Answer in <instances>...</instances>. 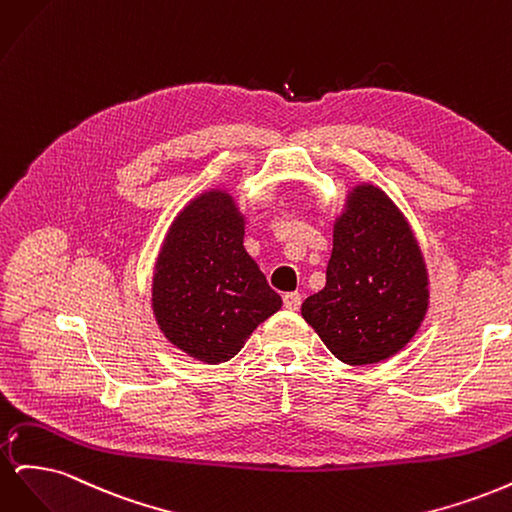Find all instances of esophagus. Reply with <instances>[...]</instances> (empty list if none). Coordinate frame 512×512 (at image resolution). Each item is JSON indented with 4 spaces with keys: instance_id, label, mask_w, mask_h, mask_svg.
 <instances>
[{
    "instance_id": "obj_1",
    "label": "esophagus",
    "mask_w": 512,
    "mask_h": 512,
    "mask_svg": "<svg viewBox=\"0 0 512 512\" xmlns=\"http://www.w3.org/2000/svg\"><path fill=\"white\" fill-rule=\"evenodd\" d=\"M301 303H303V294L301 292H286L284 294V307L286 309H299L301 307Z\"/></svg>"
}]
</instances>
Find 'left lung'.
<instances>
[{
    "label": "left lung",
    "mask_w": 512,
    "mask_h": 512,
    "mask_svg": "<svg viewBox=\"0 0 512 512\" xmlns=\"http://www.w3.org/2000/svg\"><path fill=\"white\" fill-rule=\"evenodd\" d=\"M427 309L429 273L406 215L378 185H352L333 220L327 286L301 316L342 363L376 365L412 342Z\"/></svg>",
    "instance_id": "8db88e82"
}]
</instances>
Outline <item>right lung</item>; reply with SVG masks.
<instances>
[{"label": "right lung", "instance_id": "1", "mask_svg": "<svg viewBox=\"0 0 512 512\" xmlns=\"http://www.w3.org/2000/svg\"><path fill=\"white\" fill-rule=\"evenodd\" d=\"M245 224L230 190L200 192L175 215L153 265L158 329L200 363L230 361L282 307L280 294L245 252Z\"/></svg>", "mask_w": 512, "mask_h": 512}]
</instances>
